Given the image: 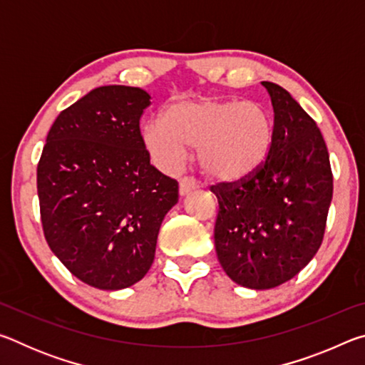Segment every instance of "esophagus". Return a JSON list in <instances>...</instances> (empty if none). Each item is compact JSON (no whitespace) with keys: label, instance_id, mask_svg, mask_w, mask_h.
<instances>
[{"label":"esophagus","instance_id":"esophagus-1","mask_svg":"<svg viewBox=\"0 0 365 365\" xmlns=\"http://www.w3.org/2000/svg\"><path fill=\"white\" fill-rule=\"evenodd\" d=\"M197 188V183L190 177H183L180 178V195H188L190 191H193Z\"/></svg>","mask_w":365,"mask_h":365}]
</instances>
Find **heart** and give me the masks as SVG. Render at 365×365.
<instances>
[{
    "mask_svg": "<svg viewBox=\"0 0 365 365\" xmlns=\"http://www.w3.org/2000/svg\"><path fill=\"white\" fill-rule=\"evenodd\" d=\"M274 137L269 110L256 101L183 100L143 128V141L159 168L174 169L188 148L207 177L238 182L261 168Z\"/></svg>",
    "mask_w": 365,
    "mask_h": 365,
    "instance_id": "obj_1",
    "label": "heart"
}]
</instances>
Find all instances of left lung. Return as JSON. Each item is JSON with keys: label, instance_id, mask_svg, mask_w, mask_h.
<instances>
[{"label": "left lung", "instance_id": "left-lung-1", "mask_svg": "<svg viewBox=\"0 0 365 365\" xmlns=\"http://www.w3.org/2000/svg\"><path fill=\"white\" fill-rule=\"evenodd\" d=\"M274 137L261 168L211 191L219 211L214 243L225 274L252 289L292 280L322 245L333 195L329 150L317 123L280 85L262 82Z\"/></svg>", "mask_w": 365, "mask_h": 365}]
</instances>
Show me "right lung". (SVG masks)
<instances>
[{
	"mask_svg": "<svg viewBox=\"0 0 365 365\" xmlns=\"http://www.w3.org/2000/svg\"><path fill=\"white\" fill-rule=\"evenodd\" d=\"M151 96L137 86L91 90L56 117L36 168L46 243L72 275L122 289L150 270L178 182L150 163L140 119Z\"/></svg>",
	"mask_w": 365,
	"mask_h": 365,
	"instance_id": "obj_1",
	"label": "right lung"
}]
</instances>
